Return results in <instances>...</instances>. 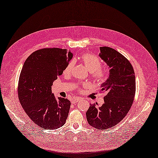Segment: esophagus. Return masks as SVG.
Returning <instances> with one entry per match:
<instances>
[{
	"label": "esophagus",
	"instance_id": "1",
	"mask_svg": "<svg viewBox=\"0 0 158 158\" xmlns=\"http://www.w3.org/2000/svg\"><path fill=\"white\" fill-rule=\"evenodd\" d=\"M82 99V98H80V97H76L75 98H74V99L73 100V103H77L78 102H79L80 100H81Z\"/></svg>",
	"mask_w": 158,
	"mask_h": 158
}]
</instances>
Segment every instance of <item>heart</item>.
I'll list each match as a JSON object with an SVG mask.
<instances>
[{
	"mask_svg": "<svg viewBox=\"0 0 158 158\" xmlns=\"http://www.w3.org/2000/svg\"><path fill=\"white\" fill-rule=\"evenodd\" d=\"M82 61L84 63L85 65L87 67L89 71L94 78L98 81H101L104 79L106 77V73L103 69H101L102 67V60L95 55L91 53H85L82 55L81 56ZM74 61L71 60L69 63L64 69V73H69L71 71L73 67L74 66Z\"/></svg>",
	"mask_w": 158,
	"mask_h": 158,
	"instance_id": "1",
	"label": "heart"
}]
</instances>
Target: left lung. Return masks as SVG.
<instances>
[{
	"instance_id": "8db88e82",
	"label": "left lung",
	"mask_w": 158,
	"mask_h": 158,
	"mask_svg": "<svg viewBox=\"0 0 158 158\" xmlns=\"http://www.w3.org/2000/svg\"><path fill=\"white\" fill-rule=\"evenodd\" d=\"M99 56L110 69L108 78L101 85V91L106 95L102 106L91 105L86 117L93 127L106 129L119 123L130 110L135 94V77L129 60L114 48L100 47Z\"/></svg>"
}]
</instances>
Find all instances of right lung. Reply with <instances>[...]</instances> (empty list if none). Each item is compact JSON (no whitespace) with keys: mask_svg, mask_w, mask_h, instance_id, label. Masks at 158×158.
Returning a JSON list of instances; mask_svg holds the SVG:
<instances>
[{"mask_svg":"<svg viewBox=\"0 0 158 158\" xmlns=\"http://www.w3.org/2000/svg\"><path fill=\"white\" fill-rule=\"evenodd\" d=\"M72 58L67 49L43 48L33 52L23 64L18 85L20 103L31 119L43 129H56L66 122L71 102L56 98L51 86Z\"/></svg>","mask_w":158,"mask_h":158,"instance_id":"right-lung-1","label":"right lung"}]
</instances>
